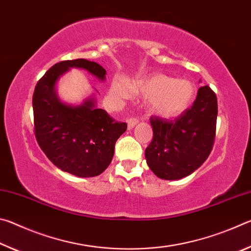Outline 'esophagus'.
I'll list each match as a JSON object with an SVG mask.
<instances>
[{"instance_id":"1","label":"esophagus","mask_w":251,"mask_h":251,"mask_svg":"<svg viewBox=\"0 0 251 251\" xmlns=\"http://www.w3.org/2000/svg\"><path fill=\"white\" fill-rule=\"evenodd\" d=\"M127 124H128V129L134 128L135 125L138 124V120L136 117H130L127 120Z\"/></svg>"}]
</instances>
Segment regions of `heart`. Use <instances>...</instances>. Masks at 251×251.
Wrapping results in <instances>:
<instances>
[{"mask_svg": "<svg viewBox=\"0 0 251 251\" xmlns=\"http://www.w3.org/2000/svg\"><path fill=\"white\" fill-rule=\"evenodd\" d=\"M130 91L144 97H150L152 112L163 117H176L192 105L196 94L195 85L186 79H176L166 74H155L136 80ZM110 94L121 99L128 96V91L121 82H114Z\"/></svg>", "mask_w": 251, "mask_h": 251, "instance_id": "b5f03b06", "label": "heart"}]
</instances>
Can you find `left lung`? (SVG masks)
I'll list each match as a JSON object with an SVG mask.
<instances>
[{"label":"left lung","instance_id":"obj_1","mask_svg":"<svg viewBox=\"0 0 251 251\" xmlns=\"http://www.w3.org/2000/svg\"><path fill=\"white\" fill-rule=\"evenodd\" d=\"M217 114V96L206 85L192 107L174 121L151 117L154 136L145 157L151 172L161 179L176 180L201 167L214 146Z\"/></svg>","mask_w":251,"mask_h":251}]
</instances>
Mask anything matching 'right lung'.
Masks as SVG:
<instances>
[{
  "mask_svg": "<svg viewBox=\"0 0 251 251\" xmlns=\"http://www.w3.org/2000/svg\"><path fill=\"white\" fill-rule=\"evenodd\" d=\"M71 67L84 69L105 79L106 71L84 58L56 63L37 82L33 94L34 133L41 150L57 168L77 177L99 176L113 159L115 144L127 129L95 100L63 104L55 92L57 79Z\"/></svg>",
  "mask_w": 251,
  "mask_h": 251,
  "instance_id": "right-lung-1",
  "label": "right lung"
}]
</instances>
